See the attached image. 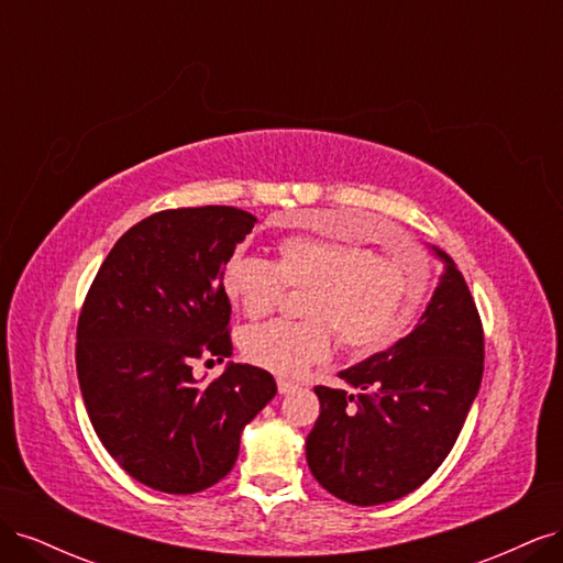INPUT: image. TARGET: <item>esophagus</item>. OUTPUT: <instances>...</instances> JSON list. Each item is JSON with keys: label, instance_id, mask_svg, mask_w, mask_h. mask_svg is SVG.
Here are the masks:
<instances>
[{"label": "esophagus", "instance_id": "esophagus-1", "mask_svg": "<svg viewBox=\"0 0 563 563\" xmlns=\"http://www.w3.org/2000/svg\"><path fill=\"white\" fill-rule=\"evenodd\" d=\"M298 385L296 383H291V380H284V378H279L277 380V389H279V395H288V391H294Z\"/></svg>", "mask_w": 563, "mask_h": 563}]
</instances>
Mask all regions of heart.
I'll list each match as a JSON object with an SVG mask.
<instances>
[{"label":"heart","mask_w":563,"mask_h":563,"mask_svg":"<svg viewBox=\"0 0 563 563\" xmlns=\"http://www.w3.org/2000/svg\"><path fill=\"white\" fill-rule=\"evenodd\" d=\"M286 284L312 286L305 308L310 321L258 323L244 333L242 350L251 364L298 378L333 354V329L356 352L395 343L428 291V275L416 263L327 234L288 236L277 265L246 246H236L223 265L228 298L251 319L275 310Z\"/></svg>","instance_id":"b5f03b06"}]
</instances>
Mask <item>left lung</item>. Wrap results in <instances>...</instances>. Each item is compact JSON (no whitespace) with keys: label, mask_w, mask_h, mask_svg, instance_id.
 I'll list each match as a JSON object with an SVG mask.
<instances>
[{"label":"left lung","mask_w":563,"mask_h":563,"mask_svg":"<svg viewBox=\"0 0 563 563\" xmlns=\"http://www.w3.org/2000/svg\"><path fill=\"white\" fill-rule=\"evenodd\" d=\"M422 317L385 352L338 373L354 391L314 387L305 441L314 479L350 505H383L422 486L451 453L484 373V331L451 255Z\"/></svg>","instance_id":"left-lung-1"}]
</instances>
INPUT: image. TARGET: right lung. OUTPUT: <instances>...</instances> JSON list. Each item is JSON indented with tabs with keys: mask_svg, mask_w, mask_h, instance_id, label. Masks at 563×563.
Listing matches in <instances>:
<instances>
[{
	"mask_svg": "<svg viewBox=\"0 0 563 563\" xmlns=\"http://www.w3.org/2000/svg\"><path fill=\"white\" fill-rule=\"evenodd\" d=\"M258 218L234 207L162 211L122 234L84 300L77 378L98 439L135 482L199 493L240 455L246 424L277 395L267 371L230 362L209 385L203 352L232 354L223 265Z\"/></svg>",
	"mask_w": 563,
	"mask_h": 563,
	"instance_id": "right-lung-1",
	"label": "right lung"
}]
</instances>
